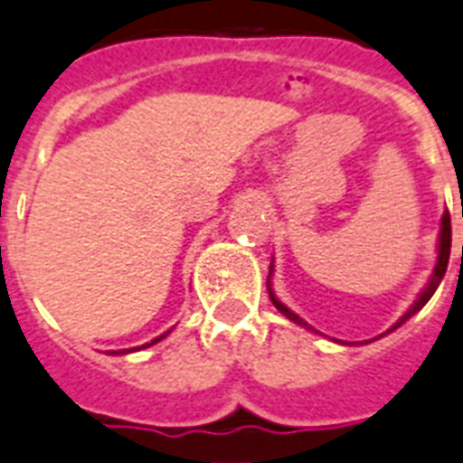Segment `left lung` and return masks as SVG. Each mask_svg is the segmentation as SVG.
Masks as SVG:
<instances>
[{
	"mask_svg": "<svg viewBox=\"0 0 463 463\" xmlns=\"http://www.w3.org/2000/svg\"><path fill=\"white\" fill-rule=\"evenodd\" d=\"M449 253H451V219H449V212H444V217H442V232H439V256H437V266H434L432 280H430V283H427L425 290L420 293V298H417V300H415V305H412V307H410V310L405 312V315H402V317L398 319V322H395V325H392L391 329H388V332H392V329H398V326H401L402 322H405V319H410V317H412V315H415L417 310H422V307H425L427 300L432 298L434 290H437V285L442 283L444 273H447V263H449ZM270 300H273V305H276L278 310L283 312L285 317L293 319L295 325H302V326H307V329H312V326L307 325L305 319H300V317H298V315H295V312L288 310V307H285L283 302L276 300V298H273V293H270ZM388 332H385V335H388ZM381 336H383V335H381Z\"/></svg>",
	"mask_w": 463,
	"mask_h": 463,
	"instance_id": "left-lung-1",
	"label": "left lung"
}]
</instances>
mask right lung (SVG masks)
<instances>
[{"mask_svg":"<svg viewBox=\"0 0 463 463\" xmlns=\"http://www.w3.org/2000/svg\"><path fill=\"white\" fill-rule=\"evenodd\" d=\"M165 335H168V332H165ZM165 335H161V336H158V339H153V342H151V344H156V342H161V339H163V336H165ZM151 344H144V346H151ZM124 351H127V349H124ZM124 351H112V354H124ZM128 351H131V349H128Z\"/></svg>","mask_w":463,"mask_h":463,"instance_id":"add662e5","label":"right lung"}]
</instances>
